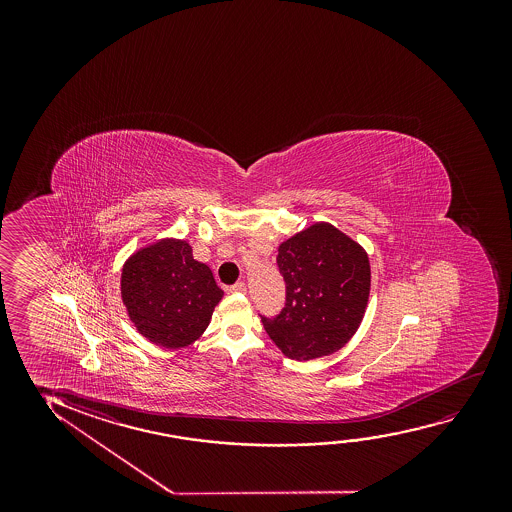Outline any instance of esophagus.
Instances as JSON below:
<instances>
[{"label": "esophagus", "mask_w": 512, "mask_h": 512, "mask_svg": "<svg viewBox=\"0 0 512 512\" xmlns=\"http://www.w3.org/2000/svg\"><path fill=\"white\" fill-rule=\"evenodd\" d=\"M229 292L231 294H246V285L243 281H238V283H234L232 287H229Z\"/></svg>", "instance_id": "1"}]
</instances>
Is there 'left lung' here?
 Segmentation results:
<instances>
[{
  "instance_id": "1",
  "label": "left lung",
  "mask_w": 512,
  "mask_h": 512,
  "mask_svg": "<svg viewBox=\"0 0 512 512\" xmlns=\"http://www.w3.org/2000/svg\"><path fill=\"white\" fill-rule=\"evenodd\" d=\"M276 264L285 308L260 315L274 344L292 360L341 350L364 318L371 266L364 248L330 224H315L281 243Z\"/></svg>"
}]
</instances>
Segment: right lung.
<instances>
[{"label":"right lung","instance_id":"right-lung-1","mask_svg":"<svg viewBox=\"0 0 512 512\" xmlns=\"http://www.w3.org/2000/svg\"><path fill=\"white\" fill-rule=\"evenodd\" d=\"M120 294L138 332L176 350L203 334L224 292L187 241L161 239L127 259Z\"/></svg>","mask_w":512,"mask_h":512}]
</instances>
